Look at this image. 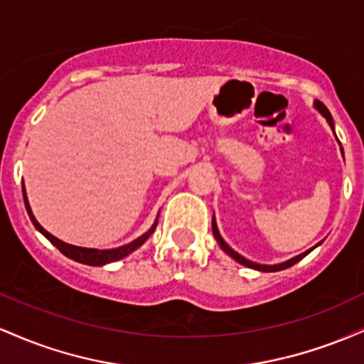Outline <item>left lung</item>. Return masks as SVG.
Listing matches in <instances>:
<instances>
[{"label": "left lung", "mask_w": 364, "mask_h": 364, "mask_svg": "<svg viewBox=\"0 0 364 364\" xmlns=\"http://www.w3.org/2000/svg\"><path fill=\"white\" fill-rule=\"evenodd\" d=\"M313 106H315V109L318 111L320 114L323 116L325 119H327L328 127L332 128L333 135H336V127H333V119H332V114H330L327 107H325L323 104H321L320 101H315V102H313ZM336 139H337V136H336ZM337 141H339V139H337ZM339 145H341V141H339ZM341 152H342V156H344V150H342V147H341ZM212 231H214V236H215L217 243H219V246H220V248H223V252H224V253H228L229 257L232 258V260H236L237 263H241V265L248 267V269L258 270V272H279V270L289 269V267L294 265V263H298L299 260H303V258L306 257V255L310 253V252H313V250H315L316 246H320V245H321V241H320L318 245H315V246H313V248L306 250V252H304V253L298 255V257H292V258H289V260H286V262H282V263H277V265H263V263H255V262H252V260H248V258H245L243 255H240V253H237V252H235V250H232L231 246H229L228 243H225V241L223 240V236H220L219 229H217L215 215H212Z\"/></svg>", "instance_id": "obj_1"}]
</instances>
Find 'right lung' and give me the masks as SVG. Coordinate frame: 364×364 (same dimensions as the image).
I'll return each instance as SVG.
<instances>
[{"mask_svg":"<svg viewBox=\"0 0 364 364\" xmlns=\"http://www.w3.org/2000/svg\"><path fill=\"white\" fill-rule=\"evenodd\" d=\"M22 191H23V202H25V208H27V214L28 217H31L32 224L36 225L37 231L41 232V235L48 237L51 243L56 246L60 252L65 255V257L72 258V260L78 262V263H83V265H92V267H102V265H107V263L111 262H118L121 260V258L128 257L129 253L135 252L136 248H140L141 245L145 243V241L149 240V236L152 235L154 231H156L157 228V219L154 220V224L150 225V229L147 232H144L140 237H136L135 241H132V243L128 245H123L119 246V248H111V250H97V248H82V246H75V245H68L65 243V241L58 240L56 236H53L51 232H48L46 229L41 225L39 223H37V219L34 217V214H32V208L31 205H28V198H27V193H25V185H22Z\"/></svg>","mask_w":364,"mask_h":364,"instance_id":"1","label":"right lung"}]
</instances>
